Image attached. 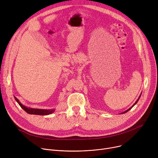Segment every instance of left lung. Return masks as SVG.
Masks as SVG:
<instances>
[{"instance_id":"1","label":"left lung","mask_w":158,"mask_h":158,"mask_svg":"<svg viewBox=\"0 0 158 158\" xmlns=\"http://www.w3.org/2000/svg\"><path fill=\"white\" fill-rule=\"evenodd\" d=\"M140 97H141V95H139V98H138V100H137V101H136V102H135V104H133V105H132V107H130V108H129V109H128V110H126V111H124V112H123V113H121V114H123V113H126V112H127V111H129V110H131V108H132V107H133V106H135V104H136V103H137V102H138V100H139V98H140Z\"/></svg>"}]
</instances>
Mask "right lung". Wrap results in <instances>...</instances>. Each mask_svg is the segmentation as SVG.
I'll return each mask as SVG.
<instances>
[{
	"instance_id": "right-lung-1",
	"label": "right lung",
	"mask_w": 158,
	"mask_h": 158,
	"mask_svg": "<svg viewBox=\"0 0 158 158\" xmlns=\"http://www.w3.org/2000/svg\"><path fill=\"white\" fill-rule=\"evenodd\" d=\"M15 101L18 102V104L20 105V106L22 107V108L25 111H26L27 113L31 114H38V115H47L49 114H51L54 112L55 110H41V109H35V108H29V107H27L26 106H23L21 102L19 101V99L15 97Z\"/></svg>"
}]
</instances>
